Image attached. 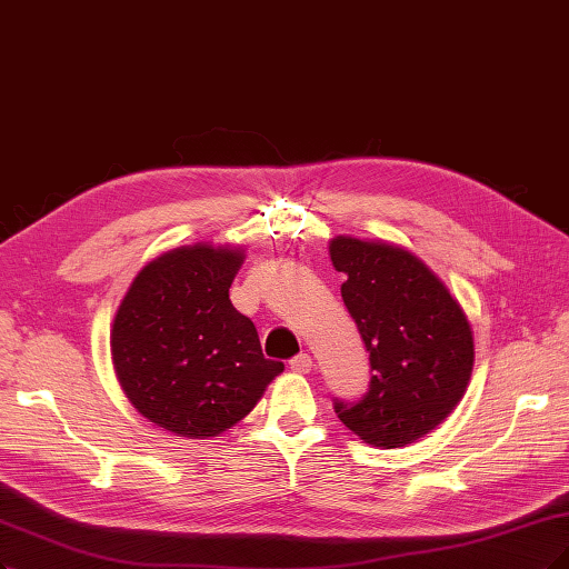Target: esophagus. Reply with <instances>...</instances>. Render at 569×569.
Here are the masks:
<instances>
[{"mask_svg":"<svg viewBox=\"0 0 569 569\" xmlns=\"http://www.w3.org/2000/svg\"><path fill=\"white\" fill-rule=\"evenodd\" d=\"M290 370L298 372V375H307L311 370V356L309 353H298L296 359H290Z\"/></svg>","mask_w":569,"mask_h":569,"instance_id":"34e87169","label":"esophagus"}]
</instances>
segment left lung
Wrapping results in <instances>:
<instances>
[{
    "label": "left lung",
    "instance_id": "left-lung-1",
    "mask_svg": "<svg viewBox=\"0 0 569 569\" xmlns=\"http://www.w3.org/2000/svg\"><path fill=\"white\" fill-rule=\"evenodd\" d=\"M330 262L347 273L342 300L370 351V389L335 403L372 448H406L457 408L473 370L467 311L438 273L403 246L335 237Z\"/></svg>",
    "mask_w": 569,
    "mask_h": 569
}]
</instances>
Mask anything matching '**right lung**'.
Returning a JSON list of instances; mask_svg holds the SVG:
<instances>
[{"label":"right lung","instance_id":"1","mask_svg":"<svg viewBox=\"0 0 569 569\" xmlns=\"http://www.w3.org/2000/svg\"><path fill=\"white\" fill-rule=\"evenodd\" d=\"M243 260L241 246L166 250L136 273L114 313L110 351L121 391L147 422L173 436H220L283 372L229 300Z\"/></svg>","mask_w":569,"mask_h":569}]
</instances>
